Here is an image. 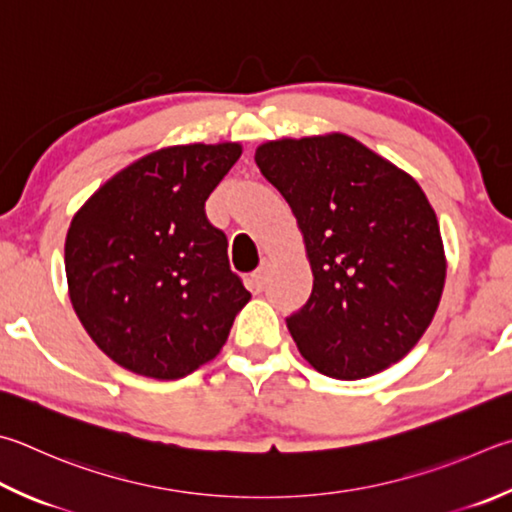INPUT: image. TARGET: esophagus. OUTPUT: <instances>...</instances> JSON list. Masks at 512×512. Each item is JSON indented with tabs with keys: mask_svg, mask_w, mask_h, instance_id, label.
Wrapping results in <instances>:
<instances>
[{
	"mask_svg": "<svg viewBox=\"0 0 512 512\" xmlns=\"http://www.w3.org/2000/svg\"><path fill=\"white\" fill-rule=\"evenodd\" d=\"M268 266H271V262H268V259H264L262 266H259L255 273H250L248 284H250V288H253L255 293L264 291V288H266V282H268Z\"/></svg>",
	"mask_w": 512,
	"mask_h": 512,
	"instance_id": "esophagus-1",
	"label": "esophagus"
}]
</instances>
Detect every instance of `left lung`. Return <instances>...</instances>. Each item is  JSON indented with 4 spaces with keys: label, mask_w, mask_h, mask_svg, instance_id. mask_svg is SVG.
<instances>
[{
    "label": "left lung",
    "mask_w": 512,
    "mask_h": 512,
    "mask_svg": "<svg viewBox=\"0 0 512 512\" xmlns=\"http://www.w3.org/2000/svg\"><path fill=\"white\" fill-rule=\"evenodd\" d=\"M255 163L304 235L313 291L286 327L324 376H374L412 351L439 309V221L410 174L347 134L282 138Z\"/></svg>",
    "instance_id": "obj_1"
}]
</instances>
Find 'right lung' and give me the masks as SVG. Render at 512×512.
<instances>
[{"instance_id": "right-lung-1", "label": "right lung", "mask_w": 512, "mask_h": 512, "mask_svg": "<svg viewBox=\"0 0 512 512\" xmlns=\"http://www.w3.org/2000/svg\"><path fill=\"white\" fill-rule=\"evenodd\" d=\"M239 156V143L163 147L111 176L71 219L73 311L116 365L176 380L226 345L250 293L206 201Z\"/></svg>"}]
</instances>
